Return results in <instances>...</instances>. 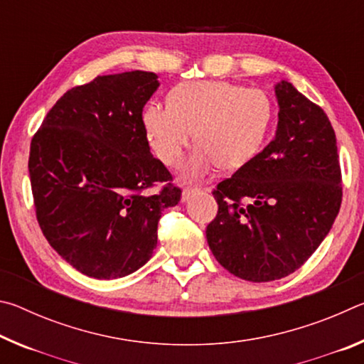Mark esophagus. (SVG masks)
<instances>
[{"mask_svg":"<svg viewBox=\"0 0 364 364\" xmlns=\"http://www.w3.org/2000/svg\"><path fill=\"white\" fill-rule=\"evenodd\" d=\"M200 188L199 186H186L183 189V194H181V199L183 200H188L191 196H193L194 193H199Z\"/></svg>","mask_w":364,"mask_h":364,"instance_id":"1","label":"esophagus"}]
</instances>
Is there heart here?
I'll return each mask as SVG.
<instances>
[{"label":"heart","instance_id":"b5f03b06","mask_svg":"<svg viewBox=\"0 0 364 364\" xmlns=\"http://www.w3.org/2000/svg\"><path fill=\"white\" fill-rule=\"evenodd\" d=\"M271 119L268 96L231 82L183 83L168 104L149 102L143 125L154 154L176 167L194 138L199 143L183 168L186 180H200L217 170L239 168L260 149Z\"/></svg>","mask_w":364,"mask_h":364}]
</instances>
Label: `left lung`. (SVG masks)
<instances>
[{
  "mask_svg": "<svg viewBox=\"0 0 364 364\" xmlns=\"http://www.w3.org/2000/svg\"><path fill=\"white\" fill-rule=\"evenodd\" d=\"M279 120L262 152L213 189L207 242L221 267L252 282L299 269L328 236L342 202V171L328 115L292 83L276 85Z\"/></svg>",
  "mask_w": 364,
  "mask_h": 364,
  "instance_id": "1",
  "label": "left lung"
}]
</instances>
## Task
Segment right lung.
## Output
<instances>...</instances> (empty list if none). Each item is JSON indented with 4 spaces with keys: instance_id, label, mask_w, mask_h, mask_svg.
Wrapping results in <instances>:
<instances>
[{
    "instance_id": "add662e5",
    "label": "right lung",
    "mask_w": 364,
    "mask_h": 364,
    "mask_svg": "<svg viewBox=\"0 0 364 364\" xmlns=\"http://www.w3.org/2000/svg\"><path fill=\"white\" fill-rule=\"evenodd\" d=\"M157 86L152 72L97 75L67 91L32 138L36 220L51 247L90 278H123L143 267L162 212L181 199L143 125Z\"/></svg>"
}]
</instances>
